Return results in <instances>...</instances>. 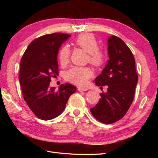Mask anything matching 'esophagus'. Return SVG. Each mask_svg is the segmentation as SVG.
Masks as SVG:
<instances>
[{"instance_id":"esophagus-1","label":"esophagus","mask_w":158,"mask_h":158,"mask_svg":"<svg viewBox=\"0 0 158 158\" xmlns=\"http://www.w3.org/2000/svg\"><path fill=\"white\" fill-rule=\"evenodd\" d=\"M77 90H79L80 92H82V91H86L89 89H86V88H84V87H78L77 88Z\"/></svg>"}]
</instances>
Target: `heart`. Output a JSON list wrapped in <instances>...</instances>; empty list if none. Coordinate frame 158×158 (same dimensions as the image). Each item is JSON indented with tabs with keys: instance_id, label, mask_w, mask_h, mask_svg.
<instances>
[{
	"instance_id": "heart-1",
	"label": "heart",
	"mask_w": 158,
	"mask_h": 158,
	"mask_svg": "<svg viewBox=\"0 0 158 158\" xmlns=\"http://www.w3.org/2000/svg\"><path fill=\"white\" fill-rule=\"evenodd\" d=\"M75 44L77 46L89 53V60L92 65L100 67L105 63L106 55L102 50L98 49L97 40L90 33L81 34L77 37ZM70 49L68 45L61 48L58 53V59L61 65H66L68 63ZM93 72L86 67H73L65 73V79L69 82L78 85H84L92 77Z\"/></svg>"
}]
</instances>
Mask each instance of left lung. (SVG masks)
Returning <instances> with one entry per match:
<instances>
[{"label": "left lung", "instance_id": "1", "mask_svg": "<svg viewBox=\"0 0 158 158\" xmlns=\"http://www.w3.org/2000/svg\"><path fill=\"white\" fill-rule=\"evenodd\" d=\"M108 54L106 65L95 79L98 86L107 85V92L101 93L98 103L90 109L93 116L105 124L119 121L127 113L138 81L135 58L121 38L109 37Z\"/></svg>", "mask_w": 158, "mask_h": 158}]
</instances>
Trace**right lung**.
Listing matches in <instances>:
<instances>
[{
  "instance_id": "right-lung-1",
  "label": "right lung",
  "mask_w": 158,
  "mask_h": 158,
  "mask_svg": "<svg viewBox=\"0 0 158 158\" xmlns=\"http://www.w3.org/2000/svg\"><path fill=\"white\" fill-rule=\"evenodd\" d=\"M71 35L56 33L44 35L31 42L20 63L19 82L23 97L35 116L49 121L59 116L77 88L70 84L59 89L50 87L52 77L58 75V52Z\"/></svg>"
}]
</instances>
